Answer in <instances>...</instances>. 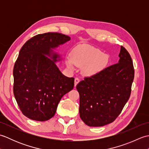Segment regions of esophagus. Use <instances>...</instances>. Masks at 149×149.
<instances>
[{
  "label": "esophagus",
  "mask_w": 149,
  "mask_h": 149,
  "mask_svg": "<svg viewBox=\"0 0 149 149\" xmlns=\"http://www.w3.org/2000/svg\"><path fill=\"white\" fill-rule=\"evenodd\" d=\"M79 81H80V80H79V79L78 77H75V81H74V86H75V87L77 86V84L79 83Z\"/></svg>",
  "instance_id": "obj_1"
}]
</instances>
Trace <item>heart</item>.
<instances>
[{"label":"heart","instance_id":"b5f03b06","mask_svg":"<svg viewBox=\"0 0 149 149\" xmlns=\"http://www.w3.org/2000/svg\"><path fill=\"white\" fill-rule=\"evenodd\" d=\"M108 63V57L100 50L88 45L75 47L72 50L70 57L66 59V65L69 68L74 69L75 65L84 67L86 74L93 75L100 72Z\"/></svg>","mask_w":149,"mask_h":149}]
</instances>
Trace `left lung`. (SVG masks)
I'll list each match as a JSON object with an SVG mask.
<instances>
[{
    "instance_id": "1",
    "label": "left lung",
    "mask_w": 149,
    "mask_h": 149,
    "mask_svg": "<svg viewBox=\"0 0 149 149\" xmlns=\"http://www.w3.org/2000/svg\"><path fill=\"white\" fill-rule=\"evenodd\" d=\"M119 60L79 82V115L90 127H101L113 122L131 95L134 70L131 57L121 46Z\"/></svg>"
}]
</instances>
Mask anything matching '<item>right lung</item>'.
Listing matches in <instances>:
<instances>
[{"instance_id":"right-lung-1","label":"right lung","mask_w":149,"mask_h":149,"mask_svg":"<svg viewBox=\"0 0 149 149\" xmlns=\"http://www.w3.org/2000/svg\"><path fill=\"white\" fill-rule=\"evenodd\" d=\"M70 40L65 34L47 33L34 36L21 48L13 68V93L27 118L50 119L63 96L74 88V78L60 72L56 63L61 61V56L54 51Z\"/></svg>"}]
</instances>
